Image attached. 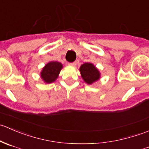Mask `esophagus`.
Masks as SVG:
<instances>
[{"label":"esophagus","mask_w":149,"mask_h":149,"mask_svg":"<svg viewBox=\"0 0 149 149\" xmlns=\"http://www.w3.org/2000/svg\"><path fill=\"white\" fill-rule=\"evenodd\" d=\"M69 65H70V66H73V67H74V66L76 65V62L70 63H69Z\"/></svg>","instance_id":"obj_1"}]
</instances>
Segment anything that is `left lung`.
Segmentation results:
<instances>
[{
    "mask_svg": "<svg viewBox=\"0 0 149 149\" xmlns=\"http://www.w3.org/2000/svg\"><path fill=\"white\" fill-rule=\"evenodd\" d=\"M80 73L83 80L88 84H92L100 79L98 69L91 63H85L80 67Z\"/></svg>",
    "mask_w": 149,
    "mask_h": 149,
    "instance_id": "left-lung-1",
    "label": "left lung"
}]
</instances>
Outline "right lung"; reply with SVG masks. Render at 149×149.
Segmentation results:
<instances>
[{
    "instance_id": "right-lung-1",
    "label": "right lung",
    "mask_w": 149,
    "mask_h": 149,
    "mask_svg": "<svg viewBox=\"0 0 149 149\" xmlns=\"http://www.w3.org/2000/svg\"><path fill=\"white\" fill-rule=\"evenodd\" d=\"M62 63L57 61H51L47 63L42 70L40 75L43 81L47 84H50L58 79L61 69Z\"/></svg>"
}]
</instances>
